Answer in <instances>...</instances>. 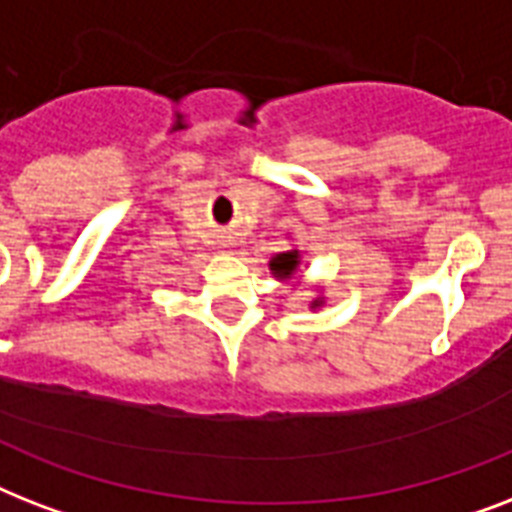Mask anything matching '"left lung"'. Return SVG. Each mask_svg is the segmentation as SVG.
<instances>
[{"label":"left lung","instance_id":"obj_1","mask_svg":"<svg viewBox=\"0 0 512 512\" xmlns=\"http://www.w3.org/2000/svg\"><path fill=\"white\" fill-rule=\"evenodd\" d=\"M271 273L279 281H289L295 279V273L300 271V249H289V252H279L276 257H271V263H268ZM324 303L321 297H316L311 303V308H319Z\"/></svg>","mask_w":512,"mask_h":512}]
</instances>
